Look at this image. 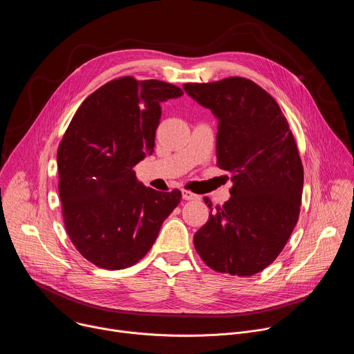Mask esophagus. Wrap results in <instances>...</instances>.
Returning <instances> with one entry per match:
<instances>
[{
	"instance_id": "obj_1",
	"label": "esophagus",
	"mask_w": 354,
	"mask_h": 354,
	"mask_svg": "<svg viewBox=\"0 0 354 354\" xmlns=\"http://www.w3.org/2000/svg\"><path fill=\"white\" fill-rule=\"evenodd\" d=\"M182 197L185 198V200H198L200 197L197 196V194H194V193H192L190 190H182Z\"/></svg>"
}]
</instances>
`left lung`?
<instances>
[{"label": "left lung", "instance_id": "1", "mask_svg": "<svg viewBox=\"0 0 354 354\" xmlns=\"http://www.w3.org/2000/svg\"><path fill=\"white\" fill-rule=\"evenodd\" d=\"M196 102L218 120L217 165L234 182L228 201L213 210L193 238L209 268L257 274L279 257L299 216L304 168L276 100L254 81L230 77L185 84Z\"/></svg>", "mask_w": 354, "mask_h": 354}]
</instances>
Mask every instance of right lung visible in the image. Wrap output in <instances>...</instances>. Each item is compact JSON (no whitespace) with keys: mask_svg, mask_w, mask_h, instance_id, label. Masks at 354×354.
<instances>
[{"mask_svg":"<svg viewBox=\"0 0 354 354\" xmlns=\"http://www.w3.org/2000/svg\"><path fill=\"white\" fill-rule=\"evenodd\" d=\"M182 95L158 80H113L84 100L59 145L64 225L97 268L120 270L142 259L180 203V190L147 187L133 168L154 151L161 104Z\"/></svg>","mask_w":354,"mask_h":354,"instance_id":"obj_1","label":"right lung"}]
</instances>
